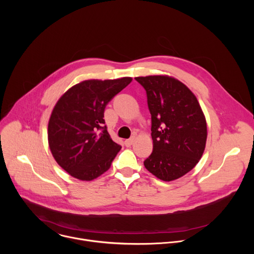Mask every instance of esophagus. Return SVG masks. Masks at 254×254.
Here are the masks:
<instances>
[{
    "instance_id": "esophagus-1",
    "label": "esophagus",
    "mask_w": 254,
    "mask_h": 254,
    "mask_svg": "<svg viewBox=\"0 0 254 254\" xmlns=\"http://www.w3.org/2000/svg\"><path fill=\"white\" fill-rule=\"evenodd\" d=\"M133 141H134V136H132V137H130V138L126 139V140H125V144H126L127 147H130Z\"/></svg>"
}]
</instances>
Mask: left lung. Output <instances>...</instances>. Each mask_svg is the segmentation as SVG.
Returning a JSON list of instances; mask_svg holds the SVG:
<instances>
[{
	"mask_svg": "<svg viewBox=\"0 0 254 254\" xmlns=\"http://www.w3.org/2000/svg\"><path fill=\"white\" fill-rule=\"evenodd\" d=\"M147 92L152 116L153 152L143 165L163 181L190 172L206 146L207 125L194 93L167 75L134 78Z\"/></svg>",
	"mask_w": 254,
	"mask_h": 254,
	"instance_id": "left-lung-1",
	"label": "left lung"
}]
</instances>
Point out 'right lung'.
<instances>
[{
    "label": "right lung",
    "mask_w": 254,
    "mask_h": 254,
    "mask_svg": "<svg viewBox=\"0 0 254 254\" xmlns=\"http://www.w3.org/2000/svg\"><path fill=\"white\" fill-rule=\"evenodd\" d=\"M131 80H85L69 88L55 104L48 124L49 148L70 176L91 181L111 168L122 147L104 126V110Z\"/></svg>",
    "instance_id": "1"
}]
</instances>
